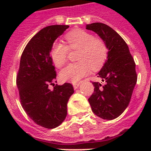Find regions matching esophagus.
I'll return each instance as SVG.
<instances>
[{"mask_svg": "<svg viewBox=\"0 0 151 151\" xmlns=\"http://www.w3.org/2000/svg\"><path fill=\"white\" fill-rule=\"evenodd\" d=\"M80 84H81V82H75V83H73V88H74V89H77L78 88V86L80 85Z\"/></svg>", "mask_w": 151, "mask_h": 151, "instance_id": "esophagus-1", "label": "esophagus"}]
</instances>
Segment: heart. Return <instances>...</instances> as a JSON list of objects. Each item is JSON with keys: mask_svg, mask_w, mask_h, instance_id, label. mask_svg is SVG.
Wrapping results in <instances>:
<instances>
[{"mask_svg": "<svg viewBox=\"0 0 151 151\" xmlns=\"http://www.w3.org/2000/svg\"><path fill=\"white\" fill-rule=\"evenodd\" d=\"M68 47L61 42H55L50 49V57L57 67H62L67 61L69 48L79 50L77 57L78 63H71L60 72L63 81L76 82L90 72L91 69L97 70L106 62L108 57V47L101 38L86 31L76 29L66 35Z\"/></svg>", "mask_w": 151, "mask_h": 151, "instance_id": "obj_1", "label": "heart"}]
</instances>
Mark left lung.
<instances>
[{"label":"left lung","mask_w":151,"mask_h":151,"mask_svg":"<svg viewBox=\"0 0 151 151\" xmlns=\"http://www.w3.org/2000/svg\"><path fill=\"white\" fill-rule=\"evenodd\" d=\"M86 29L99 35L108 47V57L97 77L103 83L93 82L94 93L88 98L93 113L106 120L122 114L129 106L137 82L135 63L123 38L111 27L94 22Z\"/></svg>","instance_id":"1"}]
</instances>
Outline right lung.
<instances>
[{
  "mask_svg": "<svg viewBox=\"0 0 151 151\" xmlns=\"http://www.w3.org/2000/svg\"><path fill=\"white\" fill-rule=\"evenodd\" d=\"M49 26L29 41L20 58L17 85L22 108L36 124L46 129L59 126L67 115V103L74 93L73 85L54 84L55 68L50 56L54 41L69 28ZM53 85L52 90L49 86Z\"/></svg>",
  "mask_w": 151,
  "mask_h": 151,
  "instance_id": "obj_1",
  "label": "right lung"
}]
</instances>
